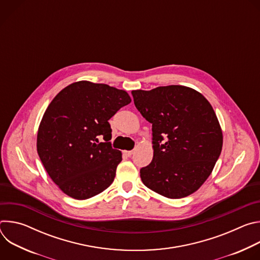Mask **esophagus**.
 <instances>
[{"mask_svg":"<svg viewBox=\"0 0 260 260\" xmlns=\"http://www.w3.org/2000/svg\"><path fill=\"white\" fill-rule=\"evenodd\" d=\"M124 154L127 156V157H131L133 154H134V151L131 150V151H124Z\"/></svg>","mask_w":260,"mask_h":260,"instance_id":"34e87169","label":"esophagus"}]
</instances>
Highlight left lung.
Returning a JSON list of instances; mask_svg holds the SVG:
<instances>
[{
    "label": "left lung",
    "mask_w": 260,
    "mask_h": 260,
    "mask_svg": "<svg viewBox=\"0 0 260 260\" xmlns=\"http://www.w3.org/2000/svg\"><path fill=\"white\" fill-rule=\"evenodd\" d=\"M142 116L152 123L153 158L140 170L145 186L169 199L197 191L222 150V131L208 100L181 85L133 90Z\"/></svg>",
    "instance_id": "1"
}]
</instances>
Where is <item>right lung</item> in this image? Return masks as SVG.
<instances>
[{
    "mask_svg": "<svg viewBox=\"0 0 260 260\" xmlns=\"http://www.w3.org/2000/svg\"><path fill=\"white\" fill-rule=\"evenodd\" d=\"M131 102L124 90L89 81L70 84L51 101L39 126L37 151L67 196L86 200L112 184L122 157L109 142V119Z\"/></svg>",
    "mask_w": 260,
    "mask_h": 260,
    "instance_id": "1",
    "label": "right lung"
}]
</instances>
